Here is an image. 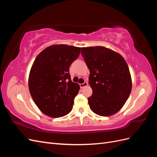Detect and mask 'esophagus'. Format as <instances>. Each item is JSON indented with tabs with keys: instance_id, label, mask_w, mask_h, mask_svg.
I'll return each instance as SVG.
<instances>
[{
	"instance_id": "esophagus-1",
	"label": "esophagus",
	"mask_w": 157,
	"mask_h": 157,
	"mask_svg": "<svg viewBox=\"0 0 157 157\" xmlns=\"http://www.w3.org/2000/svg\"><path fill=\"white\" fill-rule=\"evenodd\" d=\"M88 86V82H84L82 84H80V87L81 88H84L85 86Z\"/></svg>"
}]
</instances>
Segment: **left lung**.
Instances as JSON below:
<instances>
[{"label": "left lung", "instance_id": "1", "mask_svg": "<svg viewBox=\"0 0 157 157\" xmlns=\"http://www.w3.org/2000/svg\"><path fill=\"white\" fill-rule=\"evenodd\" d=\"M90 73L92 95L88 98L91 110L102 117L111 116L124 105L132 90L129 68L122 56L103 46L81 48Z\"/></svg>", "mask_w": 157, "mask_h": 157}]
</instances>
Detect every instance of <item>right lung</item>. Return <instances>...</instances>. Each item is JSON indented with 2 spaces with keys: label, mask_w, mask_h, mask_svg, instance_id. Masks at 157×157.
Masks as SVG:
<instances>
[{
  "label": "right lung",
  "mask_w": 157,
  "mask_h": 157,
  "mask_svg": "<svg viewBox=\"0 0 157 157\" xmlns=\"http://www.w3.org/2000/svg\"><path fill=\"white\" fill-rule=\"evenodd\" d=\"M80 52L78 47L52 45L35 59L29 73V92L37 107L47 116L58 118L72 110L80 86L71 81L69 67Z\"/></svg>",
  "instance_id": "obj_1"
}]
</instances>
